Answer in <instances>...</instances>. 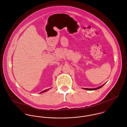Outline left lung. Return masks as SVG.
Instances as JSON below:
<instances>
[{"instance_id": "1", "label": "left lung", "mask_w": 127, "mask_h": 127, "mask_svg": "<svg viewBox=\"0 0 127 127\" xmlns=\"http://www.w3.org/2000/svg\"><path fill=\"white\" fill-rule=\"evenodd\" d=\"M104 85H105V84L103 85L102 86H100V87H98V88H95V89H88V88H83V89H84V90H88V91H94V90H98V89H100V88H102Z\"/></svg>"}]
</instances>
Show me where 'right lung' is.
Segmentation results:
<instances>
[{
	"instance_id": "add662e5",
	"label": "right lung",
	"mask_w": 127,
	"mask_h": 127,
	"mask_svg": "<svg viewBox=\"0 0 127 127\" xmlns=\"http://www.w3.org/2000/svg\"><path fill=\"white\" fill-rule=\"evenodd\" d=\"M50 89H48V90H45V91H42V92H41L40 93H43V92H45V91H48V90H49Z\"/></svg>"
}]
</instances>
